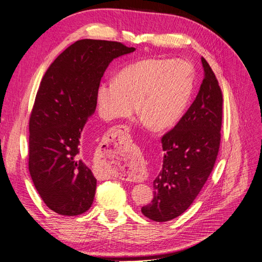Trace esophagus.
<instances>
[{"instance_id": "1", "label": "esophagus", "mask_w": 262, "mask_h": 262, "mask_svg": "<svg viewBox=\"0 0 262 262\" xmlns=\"http://www.w3.org/2000/svg\"><path fill=\"white\" fill-rule=\"evenodd\" d=\"M129 128L126 125H117L115 126V128H113L112 130H110V142H112L113 144L115 145H121L123 144V142L126 141L129 139ZM141 173H139L138 176L134 175V178L137 177H140Z\"/></svg>"}]
</instances>
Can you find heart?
I'll return each mask as SVG.
<instances>
[{"label": "heart", "mask_w": 262, "mask_h": 262, "mask_svg": "<svg viewBox=\"0 0 262 262\" xmlns=\"http://www.w3.org/2000/svg\"><path fill=\"white\" fill-rule=\"evenodd\" d=\"M194 70L189 62L150 58L124 68L117 80L99 83L97 108L105 120L130 116L137 107L154 129H166L184 116L194 89Z\"/></svg>", "instance_id": "b5f03b06"}]
</instances>
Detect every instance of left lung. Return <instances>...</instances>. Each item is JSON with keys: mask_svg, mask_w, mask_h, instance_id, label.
I'll list each match as a JSON object with an SVG mask.
<instances>
[{"mask_svg": "<svg viewBox=\"0 0 262 262\" xmlns=\"http://www.w3.org/2000/svg\"><path fill=\"white\" fill-rule=\"evenodd\" d=\"M201 62L199 93L175 128L163 136V168L153 181V200L141 209L155 222L176 219L192 204L219 154L223 96L209 63L204 58Z\"/></svg>", "mask_w": 262, "mask_h": 262, "instance_id": "8db88e82", "label": "left lung"}]
</instances>
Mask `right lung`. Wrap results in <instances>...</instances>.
Listing matches in <instances>:
<instances>
[{
    "label": "right lung",
    "mask_w": 262,
    "mask_h": 262,
    "mask_svg": "<svg viewBox=\"0 0 262 262\" xmlns=\"http://www.w3.org/2000/svg\"><path fill=\"white\" fill-rule=\"evenodd\" d=\"M121 42L82 39L45 73L29 119L28 167L47 207L74 216L92 207L96 178L86 162L82 131L96 110V91L114 59L131 53Z\"/></svg>",
    "instance_id": "add662e5"
}]
</instances>
